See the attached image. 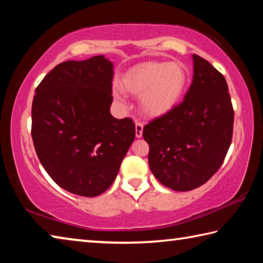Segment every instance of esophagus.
Returning <instances> with one entry per match:
<instances>
[{
    "instance_id": "obj_1",
    "label": "esophagus",
    "mask_w": 263,
    "mask_h": 263,
    "mask_svg": "<svg viewBox=\"0 0 263 263\" xmlns=\"http://www.w3.org/2000/svg\"><path fill=\"white\" fill-rule=\"evenodd\" d=\"M142 130H144V125L140 122H136V137L141 138L142 137Z\"/></svg>"
}]
</instances>
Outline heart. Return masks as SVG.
Listing matches in <instances>:
<instances>
[{
	"mask_svg": "<svg viewBox=\"0 0 263 263\" xmlns=\"http://www.w3.org/2000/svg\"><path fill=\"white\" fill-rule=\"evenodd\" d=\"M188 80V69L181 62L147 61L133 66L124 73L121 88L131 95L140 96L142 112L155 118L168 114L179 104ZM121 91L114 88V99L125 104Z\"/></svg>",
	"mask_w": 263,
	"mask_h": 263,
	"instance_id": "1",
	"label": "heart"
}]
</instances>
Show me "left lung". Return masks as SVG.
<instances>
[{
  "mask_svg": "<svg viewBox=\"0 0 263 263\" xmlns=\"http://www.w3.org/2000/svg\"><path fill=\"white\" fill-rule=\"evenodd\" d=\"M193 60V83L184 100L142 131L151 171L175 191L193 190L210 180L232 141L234 111L224 75L197 54Z\"/></svg>",
  "mask_w": 263,
  "mask_h": 263,
  "instance_id": "left-lung-1",
  "label": "left lung"
}]
</instances>
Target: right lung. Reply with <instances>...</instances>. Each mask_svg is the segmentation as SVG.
<instances>
[{
    "instance_id": "add662e5",
    "label": "right lung",
    "mask_w": 263,
    "mask_h": 263,
    "mask_svg": "<svg viewBox=\"0 0 263 263\" xmlns=\"http://www.w3.org/2000/svg\"><path fill=\"white\" fill-rule=\"evenodd\" d=\"M112 78V62L96 55L61 62L35 88V153L51 179L72 194L104 193L135 140L132 119L110 114Z\"/></svg>"
}]
</instances>
